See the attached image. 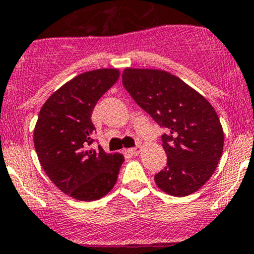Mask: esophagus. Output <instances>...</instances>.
Instances as JSON below:
<instances>
[{
	"label": "esophagus",
	"instance_id": "34e87169",
	"mask_svg": "<svg viewBox=\"0 0 254 254\" xmlns=\"http://www.w3.org/2000/svg\"><path fill=\"white\" fill-rule=\"evenodd\" d=\"M140 151H141V147H140V146H137V147L129 148V152L131 153V155H139Z\"/></svg>",
	"mask_w": 254,
	"mask_h": 254
}]
</instances>
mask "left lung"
<instances>
[{
  "mask_svg": "<svg viewBox=\"0 0 254 254\" xmlns=\"http://www.w3.org/2000/svg\"><path fill=\"white\" fill-rule=\"evenodd\" d=\"M122 77L132 99L167 130L162 135L167 166L155 176L158 188L175 196L199 190L224 150V131L214 107L167 71L129 67Z\"/></svg>",
  "mask_w": 254,
  "mask_h": 254,
  "instance_id": "8db88e82",
  "label": "left lung"
}]
</instances>
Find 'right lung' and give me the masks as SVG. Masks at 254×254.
<instances>
[{
    "label": "right lung",
    "instance_id": "obj_1",
    "mask_svg": "<svg viewBox=\"0 0 254 254\" xmlns=\"http://www.w3.org/2000/svg\"><path fill=\"white\" fill-rule=\"evenodd\" d=\"M119 76L118 68L81 73L54 92L39 112L33 140L40 165L61 191L77 200L108 194L124 162L120 153L91 147L92 112Z\"/></svg>",
    "mask_w": 254,
    "mask_h": 254
}]
</instances>
